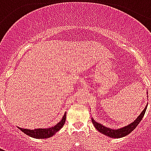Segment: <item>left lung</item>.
Wrapping results in <instances>:
<instances>
[{"mask_svg": "<svg viewBox=\"0 0 151 151\" xmlns=\"http://www.w3.org/2000/svg\"><path fill=\"white\" fill-rule=\"evenodd\" d=\"M146 108H147V105L146 106V108H144L141 114H140L137 117L136 120L133 121L132 123L129 124L128 125H125L124 127L120 128V129H111V128H108V127L103 125L100 123L96 122L93 117H91V121L94 126L96 129L98 130L99 133L104 134L105 136H108L111 138H120V137H123L127 136L128 134H129L132 131L136 129V127L141 122V120H142L144 115L146 113Z\"/></svg>", "mask_w": 151, "mask_h": 151, "instance_id": "obj_1", "label": "left lung"}]
</instances>
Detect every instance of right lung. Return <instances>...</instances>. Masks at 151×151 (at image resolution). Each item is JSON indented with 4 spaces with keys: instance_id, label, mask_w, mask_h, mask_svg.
Instances as JSON below:
<instances>
[{
    "instance_id": "obj_1",
    "label": "right lung",
    "mask_w": 151,
    "mask_h": 151,
    "mask_svg": "<svg viewBox=\"0 0 151 151\" xmlns=\"http://www.w3.org/2000/svg\"><path fill=\"white\" fill-rule=\"evenodd\" d=\"M66 119V112L64 114L62 119L60 120V122L55 124L54 126L51 127V128H47V129H22L19 128L18 129L22 131L23 133H26L28 136L34 137V138H37V139H45V138H48L50 137L53 136L55 133H56L57 131H59L64 125V124L65 122Z\"/></svg>"
}]
</instances>
